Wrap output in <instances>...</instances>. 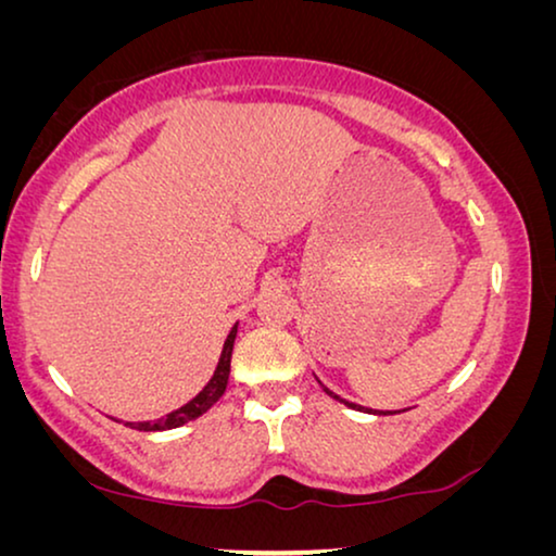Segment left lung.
Instances as JSON below:
<instances>
[{
  "instance_id": "8db88e82",
  "label": "left lung",
  "mask_w": 556,
  "mask_h": 556,
  "mask_svg": "<svg viewBox=\"0 0 556 556\" xmlns=\"http://www.w3.org/2000/svg\"><path fill=\"white\" fill-rule=\"evenodd\" d=\"M324 392L329 394V397H333V400H339V402H344L346 407H352V409H359V413H369L371 415V409L369 407H362V405H356V402H349V400H344V397H339V394H333L329 387H324ZM375 415H379V413H375Z\"/></svg>"
}]
</instances>
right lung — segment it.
<instances>
[{
	"label": "right lung",
	"instance_id": "obj_1",
	"mask_svg": "<svg viewBox=\"0 0 556 556\" xmlns=\"http://www.w3.org/2000/svg\"><path fill=\"white\" fill-rule=\"evenodd\" d=\"M235 337H238V324L232 326L230 333H227L225 344H223V354H219V362L215 367V375L210 377V382L202 387L200 392L194 394L192 400L187 402V405H181L179 409H174V413L159 417V420H147V422H126L128 428L134 430H143V432H162V430H174V428H181V425L197 420V417H202L207 409L215 405V402L223 397L225 394V387H227V377H230V359H232V344H235Z\"/></svg>",
	"mask_w": 556,
	"mask_h": 556
}]
</instances>
